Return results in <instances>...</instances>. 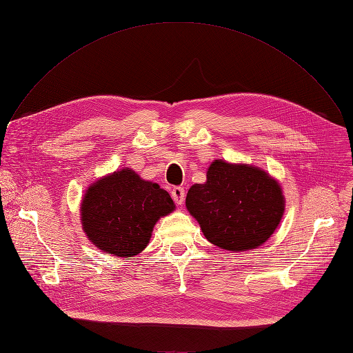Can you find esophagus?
<instances>
[{
	"mask_svg": "<svg viewBox=\"0 0 353 353\" xmlns=\"http://www.w3.org/2000/svg\"><path fill=\"white\" fill-rule=\"evenodd\" d=\"M172 197L176 205H183V202H185V197H186V193H185V189L183 188H173L172 189Z\"/></svg>",
	"mask_w": 353,
	"mask_h": 353,
	"instance_id": "1",
	"label": "esophagus"
}]
</instances>
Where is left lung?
Listing matches in <instances>:
<instances>
[{
  "mask_svg": "<svg viewBox=\"0 0 353 353\" xmlns=\"http://www.w3.org/2000/svg\"><path fill=\"white\" fill-rule=\"evenodd\" d=\"M186 206L209 242L228 251H247L274 234L284 197L279 183L259 168L214 160L205 185L189 189Z\"/></svg>",
  "mask_w": 353,
  "mask_h": 353,
  "instance_id": "1",
  "label": "left lung"
}]
</instances>
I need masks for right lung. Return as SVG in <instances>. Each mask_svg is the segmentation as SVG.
I'll return each mask as SVG.
<instances>
[{
	"label": "right lung",
	"instance_id": "right-lung-1",
	"mask_svg": "<svg viewBox=\"0 0 353 353\" xmlns=\"http://www.w3.org/2000/svg\"><path fill=\"white\" fill-rule=\"evenodd\" d=\"M174 210L170 194L128 168L90 186L82 202V226L97 247L115 256L140 254L152 226Z\"/></svg>",
	"mask_w": 353,
	"mask_h": 353
}]
</instances>
